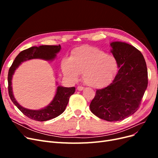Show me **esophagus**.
Listing matches in <instances>:
<instances>
[{"label":"esophagus","instance_id":"1","mask_svg":"<svg viewBox=\"0 0 158 158\" xmlns=\"http://www.w3.org/2000/svg\"><path fill=\"white\" fill-rule=\"evenodd\" d=\"M77 89H78V91H82V90L84 89V87H82V86H78Z\"/></svg>","mask_w":158,"mask_h":158}]
</instances>
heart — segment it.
Segmentation results:
<instances>
[{
	"mask_svg": "<svg viewBox=\"0 0 158 158\" xmlns=\"http://www.w3.org/2000/svg\"><path fill=\"white\" fill-rule=\"evenodd\" d=\"M64 75L75 82L82 73L85 84L92 88H101L111 82L117 70L115 56L97 47L83 45L71 52L70 58L62 60Z\"/></svg>",
	"mask_w": 158,
	"mask_h": 158,
	"instance_id": "heart-1",
	"label": "heart"
}]
</instances>
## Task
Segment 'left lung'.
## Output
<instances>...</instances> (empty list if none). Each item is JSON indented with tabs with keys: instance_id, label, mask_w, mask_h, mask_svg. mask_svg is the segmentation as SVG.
Returning <instances> with one entry per match:
<instances>
[{
	"instance_id": "left-lung-1",
	"label": "left lung",
	"mask_w": 158,
	"mask_h": 158,
	"mask_svg": "<svg viewBox=\"0 0 158 158\" xmlns=\"http://www.w3.org/2000/svg\"><path fill=\"white\" fill-rule=\"evenodd\" d=\"M110 45L119 69L111 84L97 89L89 108L100 118L118 121L139 108L148 86V70L144 56L136 47L121 41Z\"/></svg>"
}]
</instances>
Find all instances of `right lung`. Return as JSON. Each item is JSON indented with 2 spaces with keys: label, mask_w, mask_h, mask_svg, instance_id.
<instances>
[{
  "label": "right lung",
  "mask_w": 158,
  "mask_h": 158,
  "mask_svg": "<svg viewBox=\"0 0 158 158\" xmlns=\"http://www.w3.org/2000/svg\"><path fill=\"white\" fill-rule=\"evenodd\" d=\"M61 47L59 45H41L40 47H31L29 49L23 50L14 59L12 66L8 71V94L13 103L18 109L27 117L37 121H45L54 118L63 113L69 103V98L75 92V88L57 87L56 92L52 101L47 107L39 110L28 109L23 107L19 104L12 92V79L16 69L22 62L33 59H41L45 60H53L56 53L60 51Z\"/></svg>",
  "instance_id": "right-lung-1"
}]
</instances>
